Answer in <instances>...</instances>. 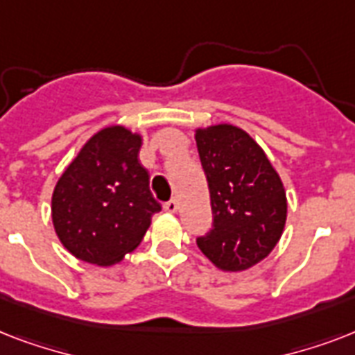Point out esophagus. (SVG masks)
Wrapping results in <instances>:
<instances>
[{
	"instance_id": "obj_1",
	"label": "esophagus",
	"mask_w": 355,
	"mask_h": 355,
	"mask_svg": "<svg viewBox=\"0 0 355 355\" xmlns=\"http://www.w3.org/2000/svg\"><path fill=\"white\" fill-rule=\"evenodd\" d=\"M164 208H166L167 211H171V214H175V211L178 210V202H177V199L167 200L166 205H164Z\"/></svg>"
}]
</instances>
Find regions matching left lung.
I'll return each mask as SVG.
<instances>
[{"label": "left lung", "instance_id": "1", "mask_svg": "<svg viewBox=\"0 0 355 355\" xmlns=\"http://www.w3.org/2000/svg\"><path fill=\"white\" fill-rule=\"evenodd\" d=\"M195 139L214 214L211 230L197 237V247L219 269L245 270L261 261L284 232V184L241 128H199Z\"/></svg>", "mask_w": 355, "mask_h": 355}]
</instances>
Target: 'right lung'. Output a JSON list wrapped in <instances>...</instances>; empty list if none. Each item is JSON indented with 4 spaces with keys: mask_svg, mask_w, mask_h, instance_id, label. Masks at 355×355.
I'll list each match as a JSON object with an SVG mask.
<instances>
[{
    "mask_svg": "<svg viewBox=\"0 0 355 355\" xmlns=\"http://www.w3.org/2000/svg\"><path fill=\"white\" fill-rule=\"evenodd\" d=\"M141 138L125 127H107L88 139L55 186L53 225L75 258L114 265L144 239L162 210L138 160Z\"/></svg>",
    "mask_w": 355,
    "mask_h": 355,
    "instance_id": "1",
    "label": "right lung"
}]
</instances>
